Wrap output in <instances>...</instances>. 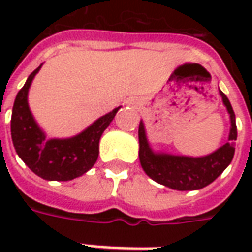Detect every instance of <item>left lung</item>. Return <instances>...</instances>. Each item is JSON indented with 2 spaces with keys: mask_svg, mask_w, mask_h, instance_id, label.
Segmentation results:
<instances>
[{
  "mask_svg": "<svg viewBox=\"0 0 252 252\" xmlns=\"http://www.w3.org/2000/svg\"><path fill=\"white\" fill-rule=\"evenodd\" d=\"M222 104L227 108L231 128L228 142L217 148L216 151L205 157H185L167 153L154 151L148 143L144 123L139 124V159L144 173L160 185L174 190H200L205 188L232 162L235 147L233 142L238 137L236 120L232 105L227 95L219 90Z\"/></svg>",
  "mask_w": 252,
  "mask_h": 252,
  "instance_id": "left-lung-1",
  "label": "left lung"
}]
</instances>
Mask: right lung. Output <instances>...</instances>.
I'll list each match as a JSON object with an SVG mask.
<instances>
[{"label": "right lung", "mask_w": 252, "mask_h": 252, "mask_svg": "<svg viewBox=\"0 0 252 252\" xmlns=\"http://www.w3.org/2000/svg\"><path fill=\"white\" fill-rule=\"evenodd\" d=\"M43 64L31 74L14 99L10 132L14 150L36 175L47 181H70L92 169L98 158L99 139L119 108L101 116L72 137L47 139L28 105V92Z\"/></svg>", "instance_id": "obj_1"}]
</instances>
